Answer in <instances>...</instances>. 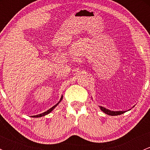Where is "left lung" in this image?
I'll return each instance as SVG.
<instances>
[{"mask_svg":"<svg viewBox=\"0 0 150 150\" xmlns=\"http://www.w3.org/2000/svg\"><path fill=\"white\" fill-rule=\"evenodd\" d=\"M100 109L102 110V111H103L104 113H106L107 115H112V116H114V115H121L123 114L124 112H125V111H111L110 110H107V109L104 108L103 107H99Z\"/></svg>","mask_w":150,"mask_h":150,"instance_id":"left-lung-1","label":"left lung"}]
</instances>
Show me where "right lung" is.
I'll use <instances>...</instances> for the list:
<instances>
[{"label":"right lung","instance_id":"add662e5","mask_svg":"<svg viewBox=\"0 0 150 150\" xmlns=\"http://www.w3.org/2000/svg\"><path fill=\"white\" fill-rule=\"evenodd\" d=\"M62 98H63V96H62V97H61V99H60V100H59V102L58 103H57V104H55V105H54V107H51V108H50L49 110H47L46 112H45L42 113V114H40V115H34V116H33V117H43V116H45V115H48V113H50V112H51L52 111V110H54V109L55 108V107H57V106L59 104V102H61V101H62Z\"/></svg>","mask_w":150,"mask_h":150}]
</instances>
